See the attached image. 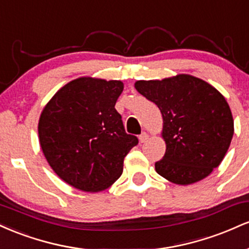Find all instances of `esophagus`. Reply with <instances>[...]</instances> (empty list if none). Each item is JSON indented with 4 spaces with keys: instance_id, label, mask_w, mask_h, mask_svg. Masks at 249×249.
<instances>
[{
    "instance_id": "obj_1",
    "label": "esophagus",
    "mask_w": 249,
    "mask_h": 249,
    "mask_svg": "<svg viewBox=\"0 0 249 249\" xmlns=\"http://www.w3.org/2000/svg\"><path fill=\"white\" fill-rule=\"evenodd\" d=\"M148 139V134L146 132H142L141 136H139V141L141 142H145Z\"/></svg>"
}]
</instances>
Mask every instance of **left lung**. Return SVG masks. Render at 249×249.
<instances>
[{
  "mask_svg": "<svg viewBox=\"0 0 249 249\" xmlns=\"http://www.w3.org/2000/svg\"><path fill=\"white\" fill-rule=\"evenodd\" d=\"M137 91L162 116L166 152L157 173L178 185L206 178L224 159L234 133L225 97L202 79L178 75L161 81H138Z\"/></svg>",
  "mask_w": 249,
  "mask_h": 249,
  "instance_id": "left-lung-1",
  "label": "left lung"
}]
</instances>
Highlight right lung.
I'll return each mask as SVG.
<instances>
[{
  "label": "right lung",
  "instance_id": "right-lung-1",
  "mask_svg": "<svg viewBox=\"0 0 249 249\" xmlns=\"http://www.w3.org/2000/svg\"><path fill=\"white\" fill-rule=\"evenodd\" d=\"M121 81L81 77L68 83L43 108L39 144L55 173L85 192H98L123 173L138 138L125 132L115 108Z\"/></svg>",
  "mask_w": 249,
  "mask_h": 249
}]
</instances>
